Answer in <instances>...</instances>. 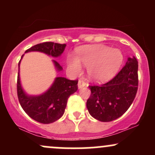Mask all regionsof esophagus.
<instances>
[{
	"label": "esophagus",
	"mask_w": 155,
	"mask_h": 155,
	"mask_svg": "<svg viewBox=\"0 0 155 155\" xmlns=\"http://www.w3.org/2000/svg\"><path fill=\"white\" fill-rule=\"evenodd\" d=\"M85 85H86V83H85L83 80H81V79L79 80V81H78V87H79V89L82 88L83 87L85 86Z\"/></svg>",
	"instance_id": "obj_1"
}]
</instances>
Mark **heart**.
Here are the masks:
<instances>
[{"label":"heart","instance_id":"1","mask_svg":"<svg viewBox=\"0 0 155 155\" xmlns=\"http://www.w3.org/2000/svg\"><path fill=\"white\" fill-rule=\"evenodd\" d=\"M123 57L117 49L105 46H86L76 50V59L69 58L68 66L74 72L81 70V65L88 67V74L95 81H104L115 75Z\"/></svg>","mask_w":155,"mask_h":155}]
</instances>
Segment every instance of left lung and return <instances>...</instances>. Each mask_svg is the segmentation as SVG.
<instances>
[{
  "label": "left lung",
  "instance_id": "left-lung-1",
  "mask_svg": "<svg viewBox=\"0 0 155 155\" xmlns=\"http://www.w3.org/2000/svg\"><path fill=\"white\" fill-rule=\"evenodd\" d=\"M138 64L129 58L113 79L101 85H90L91 94L87 108L92 117L101 122H111L124 114L136 97L138 86Z\"/></svg>",
  "mask_w": 155,
  "mask_h": 155
}]
</instances>
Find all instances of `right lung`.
<instances>
[{
	"mask_svg": "<svg viewBox=\"0 0 155 155\" xmlns=\"http://www.w3.org/2000/svg\"><path fill=\"white\" fill-rule=\"evenodd\" d=\"M66 44L54 42H43L27 49L25 52L38 51L48 55L59 57L65 49ZM23 55H22V58ZM21 60L19 62V63ZM58 71L62 70L60 64L53 60ZM78 80H69L64 77H57L52 86L45 93L38 96H28L23 91L18 73L17 82V97L21 106L31 118L42 124L55 122L63 115L69 96L78 90Z\"/></svg>",
	"mask_w": 155,
	"mask_h": 155,
	"instance_id": "1",
	"label": "right lung"
}]
</instances>
